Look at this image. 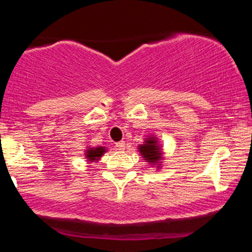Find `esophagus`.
<instances>
[{"mask_svg": "<svg viewBox=\"0 0 252 252\" xmlns=\"http://www.w3.org/2000/svg\"><path fill=\"white\" fill-rule=\"evenodd\" d=\"M116 148L118 150H124L126 149V143H124V141H121V142H117L116 143Z\"/></svg>", "mask_w": 252, "mask_h": 252, "instance_id": "1", "label": "esophagus"}]
</instances>
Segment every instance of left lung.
Returning <instances> with one entry per match:
<instances>
[{"instance_id":"8db88e82","label":"left lung","mask_w":252,"mask_h":252,"mask_svg":"<svg viewBox=\"0 0 252 252\" xmlns=\"http://www.w3.org/2000/svg\"><path fill=\"white\" fill-rule=\"evenodd\" d=\"M141 155L143 156L144 160L150 163H158L162 158V153H161L160 146L158 144L155 137H148L144 141V144H141L138 147Z\"/></svg>"}]
</instances>
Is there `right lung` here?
<instances>
[{"instance_id": "add662e5", "label": "right lung", "mask_w": 252, "mask_h": 252, "mask_svg": "<svg viewBox=\"0 0 252 252\" xmlns=\"http://www.w3.org/2000/svg\"><path fill=\"white\" fill-rule=\"evenodd\" d=\"M106 152V149L104 147H97V148H90L86 149V158L90 161V162H94V161L99 160V158L102 156L104 153Z\"/></svg>"}]
</instances>
